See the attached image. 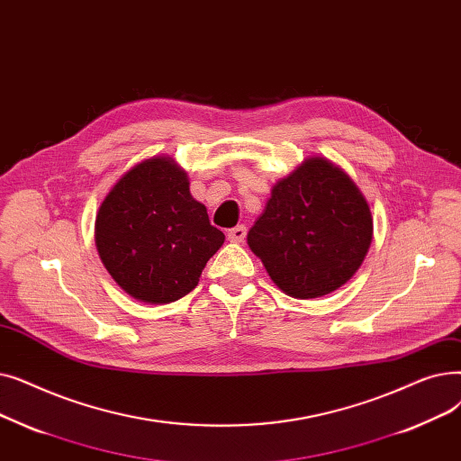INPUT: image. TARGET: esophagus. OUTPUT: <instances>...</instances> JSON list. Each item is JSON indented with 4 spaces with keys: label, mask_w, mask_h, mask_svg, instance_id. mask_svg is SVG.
Listing matches in <instances>:
<instances>
[{
    "label": "esophagus",
    "mask_w": 461,
    "mask_h": 461,
    "mask_svg": "<svg viewBox=\"0 0 461 461\" xmlns=\"http://www.w3.org/2000/svg\"><path fill=\"white\" fill-rule=\"evenodd\" d=\"M246 234H248V229H246L244 225H238V227H234V229H230V230L227 232L229 240H230V242H234V244H240V242H244V238H246Z\"/></svg>",
    "instance_id": "esophagus-1"
}]
</instances>
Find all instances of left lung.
I'll return each instance as SVG.
<instances>
[{"instance_id": "8db88e82", "label": "left lung", "mask_w": 461, "mask_h": 461, "mask_svg": "<svg viewBox=\"0 0 461 461\" xmlns=\"http://www.w3.org/2000/svg\"><path fill=\"white\" fill-rule=\"evenodd\" d=\"M371 238L374 219L355 182L328 159L310 158L274 185L248 244L285 294L308 300L353 277Z\"/></svg>"}]
</instances>
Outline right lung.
I'll return each instance as SVG.
<instances>
[{"instance_id": "1", "label": "right lung", "mask_w": 461, "mask_h": 461, "mask_svg": "<svg viewBox=\"0 0 461 461\" xmlns=\"http://www.w3.org/2000/svg\"><path fill=\"white\" fill-rule=\"evenodd\" d=\"M225 234L210 225L206 206L170 158L127 170L104 196L95 219V246L120 287L146 303H168L191 293Z\"/></svg>"}]
</instances>
